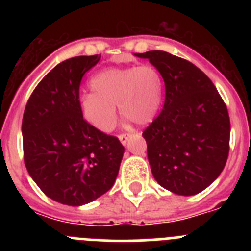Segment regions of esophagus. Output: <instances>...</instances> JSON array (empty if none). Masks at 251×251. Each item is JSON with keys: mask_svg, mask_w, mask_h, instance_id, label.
Listing matches in <instances>:
<instances>
[{"mask_svg": "<svg viewBox=\"0 0 251 251\" xmlns=\"http://www.w3.org/2000/svg\"><path fill=\"white\" fill-rule=\"evenodd\" d=\"M129 137H130V133H121V134L118 136V138L119 141L122 142V145H126L128 139H129Z\"/></svg>", "mask_w": 251, "mask_h": 251, "instance_id": "1", "label": "esophagus"}]
</instances>
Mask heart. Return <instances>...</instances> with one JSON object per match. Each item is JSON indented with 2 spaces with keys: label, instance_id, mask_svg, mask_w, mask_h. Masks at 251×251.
<instances>
[{
  "label": "heart",
  "instance_id": "1",
  "mask_svg": "<svg viewBox=\"0 0 251 251\" xmlns=\"http://www.w3.org/2000/svg\"><path fill=\"white\" fill-rule=\"evenodd\" d=\"M92 92L79 99V109L90 126L110 132L117 122V109L137 124L154 118L162 100L163 83L156 68H108L90 80Z\"/></svg>",
  "mask_w": 251,
  "mask_h": 251
}]
</instances>
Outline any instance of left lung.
I'll use <instances>...</instances> for the list:
<instances>
[{
    "instance_id": "8db88e82",
    "label": "left lung",
    "mask_w": 251,
    "mask_h": 251,
    "mask_svg": "<svg viewBox=\"0 0 251 251\" xmlns=\"http://www.w3.org/2000/svg\"><path fill=\"white\" fill-rule=\"evenodd\" d=\"M136 56L150 60L165 81L163 108L142 134L153 176L174 194H199L219 177L227 161L226 104L210 77L188 60L161 50Z\"/></svg>"
}]
</instances>
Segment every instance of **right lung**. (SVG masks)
I'll return each mask as SVG.
<instances>
[{
  "label": "right lung",
  "instance_id": "obj_1",
  "mask_svg": "<svg viewBox=\"0 0 251 251\" xmlns=\"http://www.w3.org/2000/svg\"><path fill=\"white\" fill-rule=\"evenodd\" d=\"M99 60L60 63L37 84L24 112L26 168L46 196L64 205L89 203L109 191L124 153L117 137L90 126L79 109L81 79Z\"/></svg>",
  "mask_w": 251,
  "mask_h": 251
}]
</instances>
